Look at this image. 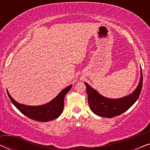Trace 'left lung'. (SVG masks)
<instances>
[{
    "instance_id": "left-lung-1",
    "label": "left lung",
    "mask_w": 150,
    "mask_h": 150,
    "mask_svg": "<svg viewBox=\"0 0 150 150\" xmlns=\"http://www.w3.org/2000/svg\"><path fill=\"white\" fill-rule=\"evenodd\" d=\"M84 83L87 87L88 103L92 112L100 117L110 118L123 113L138 100L143 85L142 70L141 67L140 81L134 91L129 95L120 98L104 97L87 83Z\"/></svg>"
}]
</instances>
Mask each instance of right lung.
Returning a JSON list of instances; mask_svg holds the SVG:
<instances>
[{
  "instance_id": "add662e5",
  "label": "right lung",
  "mask_w": 150,
  "mask_h": 150,
  "mask_svg": "<svg viewBox=\"0 0 150 150\" xmlns=\"http://www.w3.org/2000/svg\"><path fill=\"white\" fill-rule=\"evenodd\" d=\"M72 85L65 87L55 97L48 103L39 106H29L20 104L16 101L10 96L7 91V95L9 96L12 104L28 118L32 119L39 122H49L57 119L62 113L64 108V98L66 94L71 89Z\"/></svg>"
}]
</instances>
